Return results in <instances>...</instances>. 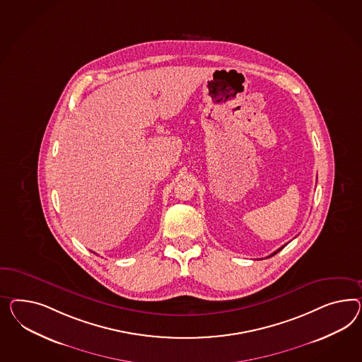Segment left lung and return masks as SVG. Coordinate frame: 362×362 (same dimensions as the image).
Here are the masks:
<instances>
[{
  "mask_svg": "<svg viewBox=\"0 0 362 362\" xmlns=\"http://www.w3.org/2000/svg\"><path fill=\"white\" fill-rule=\"evenodd\" d=\"M286 245H287V244H284V246H281V247H279V249H276V250H275V252H274V253H272V255H267V257H266V258H270V257H273V255H276V253H278V252H281V250H282V249H284V246H286Z\"/></svg>",
  "mask_w": 362,
  "mask_h": 362,
  "instance_id": "obj_1",
  "label": "left lung"
}]
</instances>
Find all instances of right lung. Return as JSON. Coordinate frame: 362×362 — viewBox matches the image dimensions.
<instances>
[{"mask_svg":"<svg viewBox=\"0 0 362 362\" xmlns=\"http://www.w3.org/2000/svg\"><path fill=\"white\" fill-rule=\"evenodd\" d=\"M93 255H96V253H95V252H93Z\"/></svg>","mask_w":362,"mask_h":362,"instance_id":"add662e5","label":"right lung"}]
</instances>
